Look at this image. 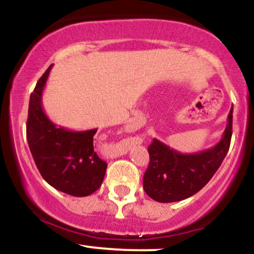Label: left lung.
Segmentation results:
<instances>
[{
	"label": "left lung",
	"instance_id": "left-lung-1",
	"mask_svg": "<svg viewBox=\"0 0 254 254\" xmlns=\"http://www.w3.org/2000/svg\"><path fill=\"white\" fill-rule=\"evenodd\" d=\"M232 125L233 107L221 141L212 148L194 154H182L154 138L148 147L150 161L143 177L145 193L156 202L172 203L202 190L228 153Z\"/></svg>",
	"mask_w": 254,
	"mask_h": 254
}]
</instances>
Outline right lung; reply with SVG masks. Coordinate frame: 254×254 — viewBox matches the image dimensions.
<instances>
[{"label":"right lung","instance_id":"add662e5","mask_svg":"<svg viewBox=\"0 0 254 254\" xmlns=\"http://www.w3.org/2000/svg\"><path fill=\"white\" fill-rule=\"evenodd\" d=\"M52 64L30 98L26 135L37 168L46 183L64 193L86 197L101 186L107 164L94 151L98 129L71 131L57 127L44 112L42 95Z\"/></svg>","mask_w":254,"mask_h":254}]
</instances>
